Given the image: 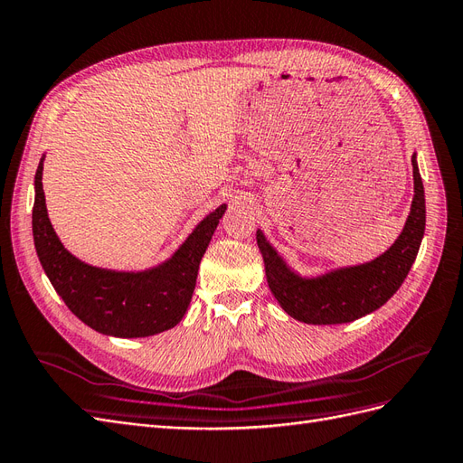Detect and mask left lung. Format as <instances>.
Returning <instances> with one entry per match:
<instances>
[{
	"instance_id": "left-lung-1",
	"label": "left lung",
	"mask_w": 463,
	"mask_h": 463,
	"mask_svg": "<svg viewBox=\"0 0 463 463\" xmlns=\"http://www.w3.org/2000/svg\"><path fill=\"white\" fill-rule=\"evenodd\" d=\"M414 197L405 229L395 244L367 264L342 268L315 279H303L286 266L274 248L256 232L258 248L266 266L268 286L281 309L309 325H342L370 315L387 303L405 281L419 254L424 236V187L417 160L412 156Z\"/></svg>"
}]
</instances>
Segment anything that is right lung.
<instances>
[{
  "mask_svg": "<svg viewBox=\"0 0 463 463\" xmlns=\"http://www.w3.org/2000/svg\"><path fill=\"white\" fill-rule=\"evenodd\" d=\"M227 205L201 221L162 266L127 274L93 268L70 254L46 215L43 160L34 175L33 239L44 274L81 323L118 338L152 336L182 321L195 289L199 262Z\"/></svg>",
  "mask_w": 463,
  "mask_h": 463,
  "instance_id": "obj_1",
  "label": "right lung"
}]
</instances>
